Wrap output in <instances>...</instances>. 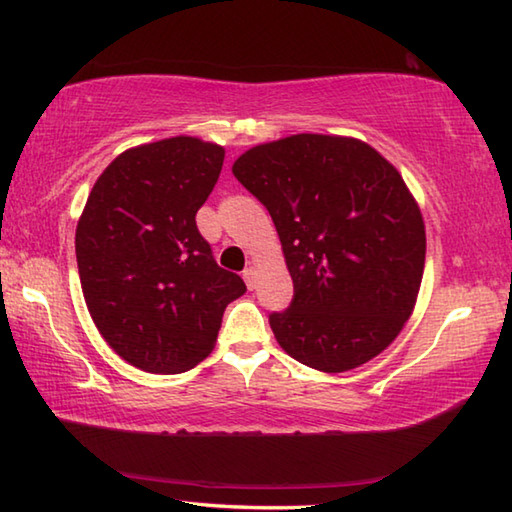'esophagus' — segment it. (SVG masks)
Wrapping results in <instances>:
<instances>
[{
	"instance_id": "obj_1",
	"label": "esophagus",
	"mask_w": 512,
	"mask_h": 512,
	"mask_svg": "<svg viewBox=\"0 0 512 512\" xmlns=\"http://www.w3.org/2000/svg\"><path fill=\"white\" fill-rule=\"evenodd\" d=\"M244 280H246V287L253 291L255 287H257V271H255V266H248L246 271H244Z\"/></svg>"
}]
</instances>
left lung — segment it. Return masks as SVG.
I'll return each instance as SVG.
<instances>
[{"label":"left lung","instance_id":"8db88e82","mask_svg":"<svg viewBox=\"0 0 512 512\" xmlns=\"http://www.w3.org/2000/svg\"><path fill=\"white\" fill-rule=\"evenodd\" d=\"M232 173L275 223L293 280L268 323L293 359L343 372L377 357L409 320L424 271L422 214L391 162L352 137L259 144Z\"/></svg>","mask_w":512,"mask_h":512}]
</instances>
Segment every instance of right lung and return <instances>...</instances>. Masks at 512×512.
<instances>
[{"instance_id": "right-lung-1", "label": "right lung", "mask_w": 512, "mask_h": 512, "mask_svg": "<svg viewBox=\"0 0 512 512\" xmlns=\"http://www.w3.org/2000/svg\"><path fill=\"white\" fill-rule=\"evenodd\" d=\"M223 155L196 137L137 146L108 164L85 203L76 228L83 296L106 343L140 370L194 368L214 348L225 307L246 293L196 225Z\"/></svg>"}]
</instances>
